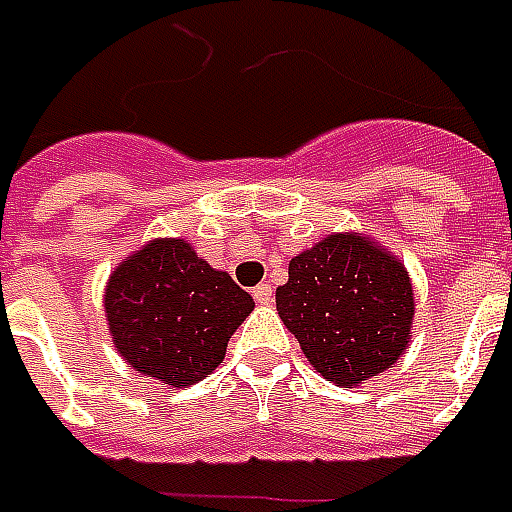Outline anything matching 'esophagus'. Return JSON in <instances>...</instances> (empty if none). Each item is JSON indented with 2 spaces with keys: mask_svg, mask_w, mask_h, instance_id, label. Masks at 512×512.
I'll use <instances>...</instances> for the list:
<instances>
[{
  "mask_svg": "<svg viewBox=\"0 0 512 512\" xmlns=\"http://www.w3.org/2000/svg\"><path fill=\"white\" fill-rule=\"evenodd\" d=\"M252 295H255V301L260 306L274 304V290H271V285H257L255 290H252Z\"/></svg>",
  "mask_w": 512,
  "mask_h": 512,
  "instance_id": "34e87169",
  "label": "esophagus"
}]
</instances>
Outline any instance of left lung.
I'll use <instances>...</instances> for the list:
<instances>
[{
    "label": "left lung",
    "instance_id": "8db88e82",
    "mask_svg": "<svg viewBox=\"0 0 512 512\" xmlns=\"http://www.w3.org/2000/svg\"><path fill=\"white\" fill-rule=\"evenodd\" d=\"M276 312L306 361L352 388L388 372L407 352L415 290L399 257L366 233H331L295 255L276 287Z\"/></svg>",
    "mask_w": 512,
    "mask_h": 512
}]
</instances>
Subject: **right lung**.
<instances>
[{
    "label": "right lung",
    "mask_w": 512,
    "mask_h": 512,
    "mask_svg": "<svg viewBox=\"0 0 512 512\" xmlns=\"http://www.w3.org/2000/svg\"><path fill=\"white\" fill-rule=\"evenodd\" d=\"M102 306L124 363L149 380L187 388L222 363L255 298L179 236L151 238L124 257L105 282Z\"/></svg>",
    "instance_id": "right-lung-1"
}]
</instances>
